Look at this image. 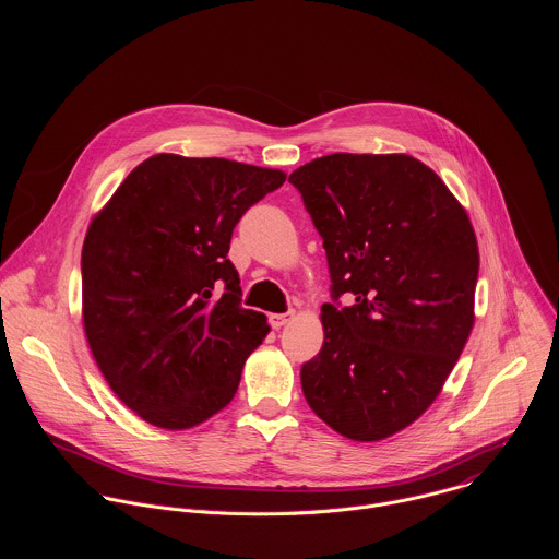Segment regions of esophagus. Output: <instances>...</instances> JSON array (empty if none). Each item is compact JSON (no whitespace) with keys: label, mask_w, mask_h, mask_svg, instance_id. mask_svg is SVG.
<instances>
[{"label":"esophagus","mask_w":559,"mask_h":559,"mask_svg":"<svg viewBox=\"0 0 559 559\" xmlns=\"http://www.w3.org/2000/svg\"><path fill=\"white\" fill-rule=\"evenodd\" d=\"M292 316H294V311H287V313H270V325L274 328V330H281V328H285L289 321H292Z\"/></svg>","instance_id":"1"}]
</instances>
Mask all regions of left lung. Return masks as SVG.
Instances as JSON below:
<instances>
[{"label": "left lung", "mask_w": 559, "mask_h": 559, "mask_svg": "<svg viewBox=\"0 0 559 559\" xmlns=\"http://www.w3.org/2000/svg\"><path fill=\"white\" fill-rule=\"evenodd\" d=\"M289 183L332 278L325 343L300 367L305 401L345 438L382 440L427 412L471 334L473 227L440 177L407 154L336 152Z\"/></svg>", "instance_id": "1"}]
</instances>
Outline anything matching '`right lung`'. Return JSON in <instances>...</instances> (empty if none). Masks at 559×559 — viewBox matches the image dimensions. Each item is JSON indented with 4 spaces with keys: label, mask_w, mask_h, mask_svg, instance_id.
Returning <instances> with one entry per match:
<instances>
[{
    "label": "right lung",
    "mask_w": 559,
    "mask_h": 559,
    "mask_svg": "<svg viewBox=\"0 0 559 559\" xmlns=\"http://www.w3.org/2000/svg\"><path fill=\"white\" fill-rule=\"evenodd\" d=\"M285 173L227 158L156 154L136 166L88 227L84 330L121 403L162 429L221 412L270 332L241 305L231 231Z\"/></svg>",
    "instance_id": "1"
}]
</instances>
